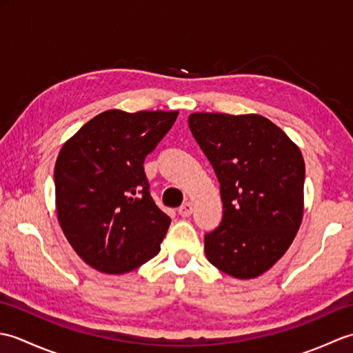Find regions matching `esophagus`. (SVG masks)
I'll return each mask as SVG.
<instances>
[{
    "instance_id": "34e87169",
    "label": "esophagus",
    "mask_w": 353,
    "mask_h": 353,
    "mask_svg": "<svg viewBox=\"0 0 353 353\" xmlns=\"http://www.w3.org/2000/svg\"><path fill=\"white\" fill-rule=\"evenodd\" d=\"M177 212L181 216H190L192 214V203H191V201H185V203L177 209Z\"/></svg>"
}]
</instances>
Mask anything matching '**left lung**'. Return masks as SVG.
Masks as SVG:
<instances>
[{"label": "left lung", "instance_id": "1", "mask_svg": "<svg viewBox=\"0 0 353 353\" xmlns=\"http://www.w3.org/2000/svg\"><path fill=\"white\" fill-rule=\"evenodd\" d=\"M190 130L220 182L223 219L205 235L208 261L238 279L272 268L303 216L305 162L279 127L261 115L192 114Z\"/></svg>", "mask_w": 353, "mask_h": 353}]
</instances>
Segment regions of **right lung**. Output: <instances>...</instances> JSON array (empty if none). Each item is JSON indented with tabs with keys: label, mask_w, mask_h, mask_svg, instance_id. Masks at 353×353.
Returning a JSON list of instances; mask_svg holds the SVG:
<instances>
[{
	"label": "right lung",
	"mask_w": 353,
	"mask_h": 353,
	"mask_svg": "<svg viewBox=\"0 0 353 353\" xmlns=\"http://www.w3.org/2000/svg\"><path fill=\"white\" fill-rule=\"evenodd\" d=\"M179 112L108 110L62 147L57 219L72 249L99 272H132L161 250L171 219L150 194L144 161Z\"/></svg>",
	"instance_id": "right-lung-1"
}]
</instances>
